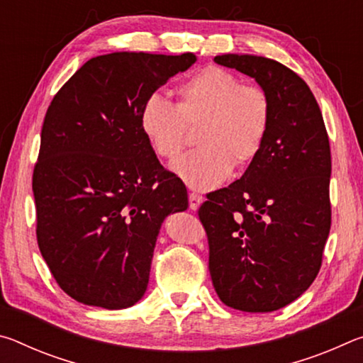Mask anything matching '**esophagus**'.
<instances>
[{
	"label": "esophagus",
	"instance_id": "34e87169",
	"mask_svg": "<svg viewBox=\"0 0 363 363\" xmlns=\"http://www.w3.org/2000/svg\"><path fill=\"white\" fill-rule=\"evenodd\" d=\"M203 203V196L195 194V192H189V206L190 210H199V206Z\"/></svg>",
	"mask_w": 363,
	"mask_h": 363
}]
</instances>
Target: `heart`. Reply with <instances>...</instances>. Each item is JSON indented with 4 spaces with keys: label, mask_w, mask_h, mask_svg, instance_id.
Instances as JSON below:
<instances>
[{
    "label": "heart",
    "mask_w": 363,
    "mask_h": 363,
    "mask_svg": "<svg viewBox=\"0 0 363 363\" xmlns=\"http://www.w3.org/2000/svg\"><path fill=\"white\" fill-rule=\"evenodd\" d=\"M176 104L150 94L139 110L140 131L158 157L173 160L186 145L187 126L200 121V147L171 164L196 190H211L261 152L270 126V99L257 84L220 67H205L176 86Z\"/></svg>",
    "instance_id": "1"
}]
</instances>
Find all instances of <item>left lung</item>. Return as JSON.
Masks as SVG:
<instances>
[{"label": "left lung", "instance_id": "obj_1", "mask_svg": "<svg viewBox=\"0 0 363 363\" xmlns=\"http://www.w3.org/2000/svg\"><path fill=\"white\" fill-rule=\"evenodd\" d=\"M214 62L256 79L270 126L240 179L208 194L199 210L213 286L225 306L272 312L315 280L331 225V153L309 86L277 60L223 54Z\"/></svg>", "mask_w": 363, "mask_h": 363}]
</instances>
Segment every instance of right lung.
<instances>
[{
	"instance_id": "right-lung-1",
	"label": "right lung",
	"mask_w": 363,
	"mask_h": 363,
	"mask_svg": "<svg viewBox=\"0 0 363 363\" xmlns=\"http://www.w3.org/2000/svg\"><path fill=\"white\" fill-rule=\"evenodd\" d=\"M195 54L89 59L48 107L33 169L36 240L78 303L125 309L144 296L160 227L187 210V189L160 164L139 110Z\"/></svg>"
}]
</instances>
